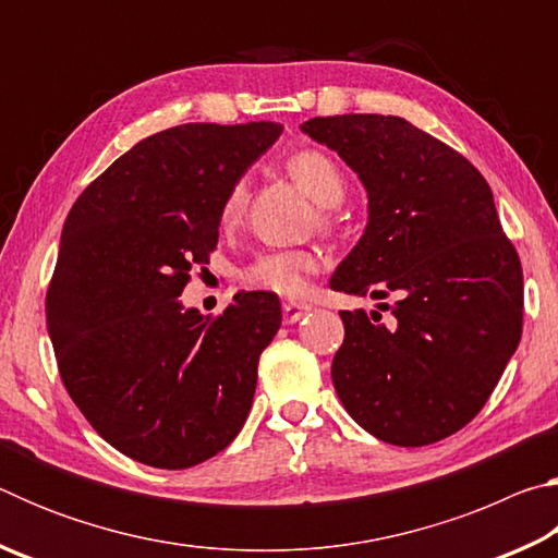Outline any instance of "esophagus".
Here are the masks:
<instances>
[{"mask_svg":"<svg viewBox=\"0 0 558 558\" xmlns=\"http://www.w3.org/2000/svg\"><path fill=\"white\" fill-rule=\"evenodd\" d=\"M310 310L313 307H310L307 302H286V305H282V323L286 325L298 323V319H302V315H307Z\"/></svg>","mask_w":558,"mask_h":558,"instance_id":"esophagus-1","label":"esophagus"}]
</instances>
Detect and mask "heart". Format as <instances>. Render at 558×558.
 Returning <instances> with one entry per match:
<instances>
[{"label":"heart","mask_w":558,"mask_h":558,"mask_svg":"<svg viewBox=\"0 0 558 558\" xmlns=\"http://www.w3.org/2000/svg\"><path fill=\"white\" fill-rule=\"evenodd\" d=\"M288 174L302 192L317 206L332 209L344 199L347 184L339 167L325 153L317 149H300L286 162ZM245 204V182H235L221 204V223H233L239 219ZM327 221V216H325ZM319 260L310 251H270L241 270V282L245 288L278 292V295L295 298L307 286V276L315 272Z\"/></svg>","instance_id":"b5f03b06"}]
</instances>
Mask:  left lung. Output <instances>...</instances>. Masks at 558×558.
Instances as JSON below:
<instances>
[{"label": "left lung", "mask_w": 558, "mask_h": 558, "mask_svg": "<svg viewBox=\"0 0 558 558\" xmlns=\"http://www.w3.org/2000/svg\"><path fill=\"white\" fill-rule=\"evenodd\" d=\"M302 132L344 159L369 223L329 288L386 300L389 323L342 310L332 381L347 413L384 442L430 446L475 418L522 337V263L485 177L396 116L313 118Z\"/></svg>", "instance_id": "obj_1"}]
</instances>
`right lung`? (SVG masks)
<instances>
[{"label": "right lung", "instance_id": "obj_1", "mask_svg": "<svg viewBox=\"0 0 558 558\" xmlns=\"http://www.w3.org/2000/svg\"><path fill=\"white\" fill-rule=\"evenodd\" d=\"M280 132L276 122L162 130L69 211L46 325L65 391L122 456L199 465L248 418L258 359L282 323L278 298L239 292L216 317L177 298L219 243L223 196Z\"/></svg>", "mask_w": 558, "mask_h": 558}]
</instances>
